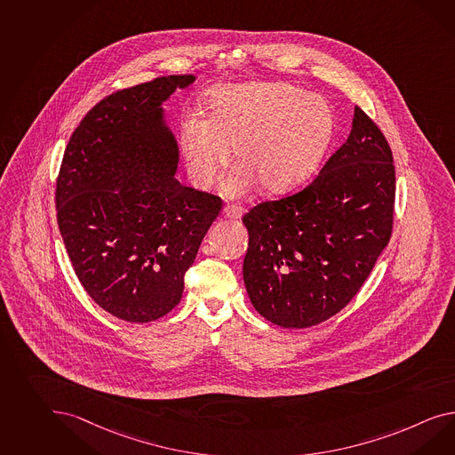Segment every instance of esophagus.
<instances>
[{
  "mask_svg": "<svg viewBox=\"0 0 455 455\" xmlns=\"http://www.w3.org/2000/svg\"><path fill=\"white\" fill-rule=\"evenodd\" d=\"M222 214L228 216V218L237 220V218H241V216L244 214V208H243V206H237V204H226L224 210H222Z\"/></svg>",
  "mask_w": 455,
  "mask_h": 455,
  "instance_id": "esophagus-1",
  "label": "esophagus"
}]
</instances>
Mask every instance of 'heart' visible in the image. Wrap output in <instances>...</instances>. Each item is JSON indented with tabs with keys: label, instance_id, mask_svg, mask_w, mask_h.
I'll return each instance as SVG.
<instances>
[{
	"label": "heart",
	"instance_id": "b5f03b06",
	"mask_svg": "<svg viewBox=\"0 0 455 455\" xmlns=\"http://www.w3.org/2000/svg\"><path fill=\"white\" fill-rule=\"evenodd\" d=\"M206 114H187L180 141L193 185L208 188L229 160L224 191L243 196L259 187L279 195L314 175L333 137V110L323 97L289 82H245L212 89Z\"/></svg>",
	"mask_w": 455,
	"mask_h": 455
}]
</instances>
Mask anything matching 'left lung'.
Returning <instances> with one entry per match:
<instances>
[{
	"label": "left lung",
	"mask_w": 455,
	"mask_h": 455,
	"mask_svg": "<svg viewBox=\"0 0 455 455\" xmlns=\"http://www.w3.org/2000/svg\"><path fill=\"white\" fill-rule=\"evenodd\" d=\"M395 193L389 143L356 105L348 140L308 187L243 218V274L257 312L283 328H307L345 308L389 243Z\"/></svg>",
	"instance_id": "1"
}]
</instances>
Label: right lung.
Instances as JSON below:
<instances>
[{"label": "right lung", "mask_w": 455, "mask_h": 455, "mask_svg": "<svg viewBox=\"0 0 455 455\" xmlns=\"http://www.w3.org/2000/svg\"><path fill=\"white\" fill-rule=\"evenodd\" d=\"M195 76L110 93L74 130L56 181L60 235L82 287L105 312L147 323L181 300L185 274L222 199L175 178L164 100Z\"/></svg>", "instance_id": "1"}]
</instances>
